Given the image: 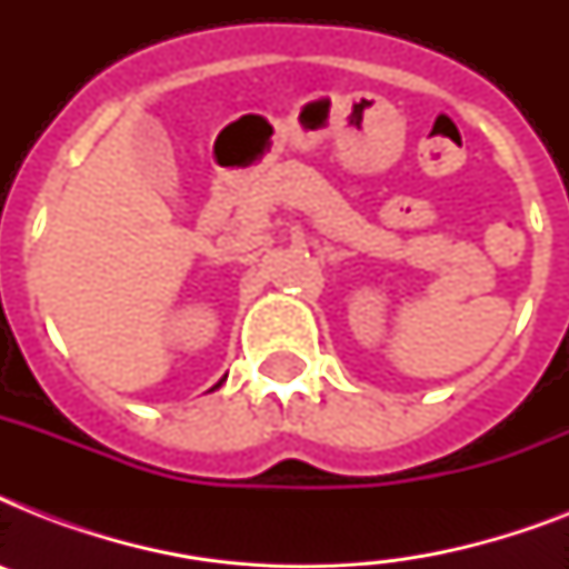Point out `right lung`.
Wrapping results in <instances>:
<instances>
[{
	"label": "right lung",
	"mask_w": 569,
	"mask_h": 569,
	"mask_svg": "<svg viewBox=\"0 0 569 569\" xmlns=\"http://www.w3.org/2000/svg\"><path fill=\"white\" fill-rule=\"evenodd\" d=\"M218 387H221V383H218Z\"/></svg>",
	"instance_id": "1"
}]
</instances>
